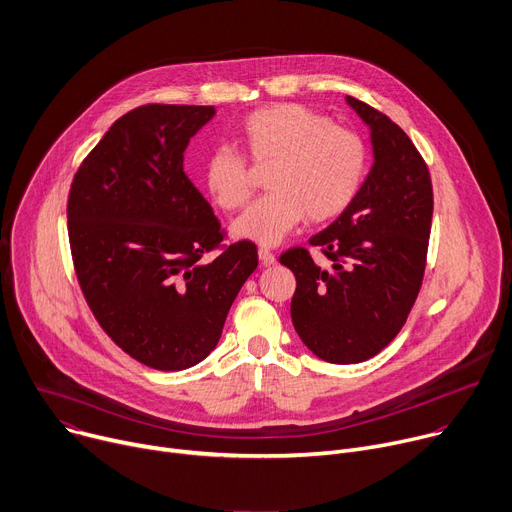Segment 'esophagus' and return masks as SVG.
<instances>
[{
  "label": "esophagus",
  "mask_w": 512,
  "mask_h": 512,
  "mask_svg": "<svg viewBox=\"0 0 512 512\" xmlns=\"http://www.w3.org/2000/svg\"><path fill=\"white\" fill-rule=\"evenodd\" d=\"M259 259H261L263 265H273L275 263V255L269 249H265V247L259 249Z\"/></svg>",
  "instance_id": "obj_1"
}]
</instances>
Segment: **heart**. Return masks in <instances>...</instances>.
<instances>
[{"instance_id": "obj_1", "label": "heart", "mask_w": 512, "mask_h": 512, "mask_svg": "<svg viewBox=\"0 0 512 512\" xmlns=\"http://www.w3.org/2000/svg\"><path fill=\"white\" fill-rule=\"evenodd\" d=\"M239 136L255 165L271 163L265 177L271 192L232 222L239 239L277 245L304 216L310 222L331 220L359 192L367 165L363 141L310 108L275 104L255 110ZM204 183L222 210L241 208L253 192L247 159L226 145L204 159Z\"/></svg>"}]
</instances>
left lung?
Listing matches in <instances>:
<instances>
[{
    "label": "left lung",
    "instance_id": "left-lung-1",
    "mask_svg": "<svg viewBox=\"0 0 512 512\" xmlns=\"http://www.w3.org/2000/svg\"><path fill=\"white\" fill-rule=\"evenodd\" d=\"M371 130L374 165L345 212L280 263L296 275L292 322L302 343L329 363L378 355L404 327L425 277L433 185L406 132L380 110L347 96Z\"/></svg>",
    "mask_w": 512,
    "mask_h": 512
}]
</instances>
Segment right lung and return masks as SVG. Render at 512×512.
<instances>
[{"label": "right lung", "instance_id": "obj_1", "mask_svg": "<svg viewBox=\"0 0 512 512\" xmlns=\"http://www.w3.org/2000/svg\"><path fill=\"white\" fill-rule=\"evenodd\" d=\"M214 114L130 110L83 159L69 192L71 257L89 310L124 353L161 371L210 355L259 263L255 243L224 245L212 206L183 171L185 147Z\"/></svg>", "mask_w": 512, "mask_h": 512}]
</instances>
